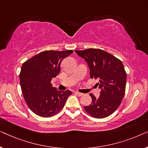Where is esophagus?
<instances>
[{
	"instance_id": "esophagus-1",
	"label": "esophagus",
	"mask_w": 148,
	"mask_h": 148,
	"mask_svg": "<svg viewBox=\"0 0 148 148\" xmlns=\"http://www.w3.org/2000/svg\"><path fill=\"white\" fill-rule=\"evenodd\" d=\"M75 94H76L77 95V96H83L82 93H79V92H75Z\"/></svg>"
}]
</instances>
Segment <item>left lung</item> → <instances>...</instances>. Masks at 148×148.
Returning a JSON list of instances; mask_svg holds the SVG:
<instances>
[{"label": "left lung", "instance_id": "left-lung-1", "mask_svg": "<svg viewBox=\"0 0 148 148\" xmlns=\"http://www.w3.org/2000/svg\"><path fill=\"white\" fill-rule=\"evenodd\" d=\"M75 51L88 63L90 77L99 80L96 86L100 90V96L96 98L90 94L92 103L84 106V109L94 118L110 116L118 108L125 95L127 74L122 62L100 49L89 48Z\"/></svg>", "mask_w": 148, "mask_h": 148}]
</instances>
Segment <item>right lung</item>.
<instances>
[{
  "instance_id": "1",
  "label": "right lung",
  "mask_w": 148,
  "mask_h": 148,
  "mask_svg": "<svg viewBox=\"0 0 148 148\" xmlns=\"http://www.w3.org/2000/svg\"><path fill=\"white\" fill-rule=\"evenodd\" d=\"M73 50H46L27 60L21 66L20 84L24 99L28 107L36 114L50 117L63 108L69 90L58 91L50 83L58 75L60 63Z\"/></svg>"
}]
</instances>
